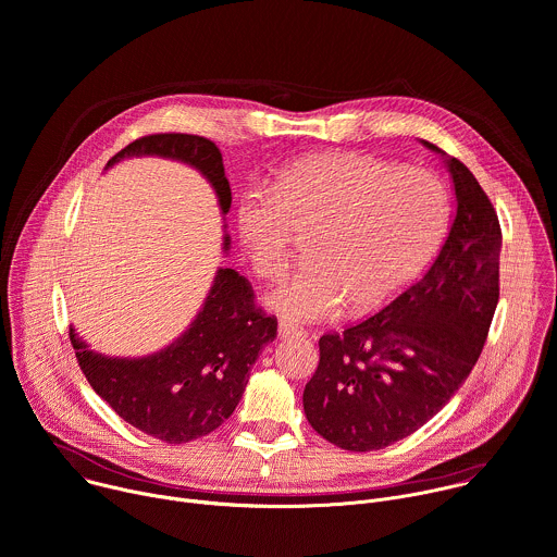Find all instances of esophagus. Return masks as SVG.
Masks as SVG:
<instances>
[{
	"label": "esophagus",
	"mask_w": 557,
	"mask_h": 557,
	"mask_svg": "<svg viewBox=\"0 0 557 557\" xmlns=\"http://www.w3.org/2000/svg\"><path fill=\"white\" fill-rule=\"evenodd\" d=\"M301 334H304V330H301L299 325H295V323H288V321H280V323H277V336H280V338L301 336Z\"/></svg>",
	"instance_id": "1"
}]
</instances>
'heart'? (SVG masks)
<instances>
[{"label":"heart","instance_id":"1","mask_svg":"<svg viewBox=\"0 0 557 557\" xmlns=\"http://www.w3.org/2000/svg\"><path fill=\"white\" fill-rule=\"evenodd\" d=\"M446 223L448 195L433 172L351 152L297 161L236 210L260 277H280L297 234H308V262L267 295L293 321L330 319L345 301L358 314L385 306L431 258Z\"/></svg>","mask_w":557,"mask_h":557}]
</instances>
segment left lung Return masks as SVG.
Here are the masks:
<instances>
[{"label": "left lung", "mask_w": 557, "mask_h": 557, "mask_svg": "<svg viewBox=\"0 0 557 557\" xmlns=\"http://www.w3.org/2000/svg\"><path fill=\"white\" fill-rule=\"evenodd\" d=\"M440 152L455 190L448 236L426 273L374 317L319 338L304 389L310 426L330 444L387 448L437 416L472 372L498 304V216L455 157Z\"/></svg>", "instance_id": "1"}]
</instances>
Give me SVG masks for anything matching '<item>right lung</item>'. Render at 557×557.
I'll use <instances>...</instances> for the list:
<instances>
[{
    "label": "right lung",
    "mask_w": 557,
    "mask_h": 557,
    "mask_svg": "<svg viewBox=\"0 0 557 557\" xmlns=\"http://www.w3.org/2000/svg\"><path fill=\"white\" fill-rule=\"evenodd\" d=\"M131 157L193 165L214 188L221 212H230L232 190L214 141L185 133L148 135L113 154L107 168ZM223 240L227 251L230 236ZM275 334L277 321L256 308L249 282L223 267L193 323L148 356L94 351L70 327L78 364L94 392L124 422L165 444H185L216 431L238 407L258 354Z\"/></svg>",
    "instance_id": "1"
}]
</instances>
